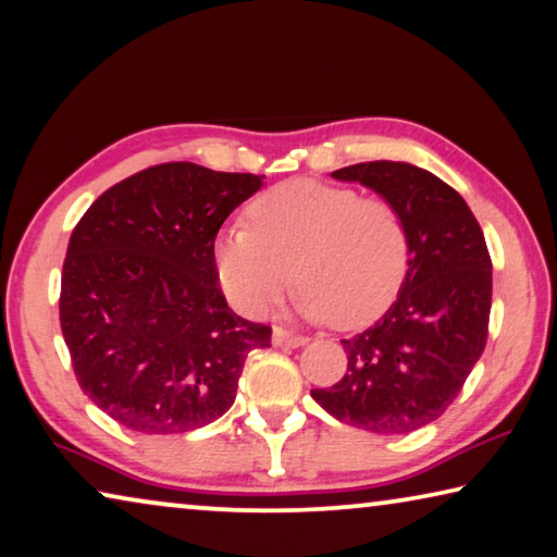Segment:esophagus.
<instances>
[{
  "mask_svg": "<svg viewBox=\"0 0 557 557\" xmlns=\"http://www.w3.org/2000/svg\"><path fill=\"white\" fill-rule=\"evenodd\" d=\"M308 338L301 336V333H294V331H286L284 326H276L273 329V346H288V348H298V346H306Z\"/></svg>",
  "mask_w": 557,
  "mask_h": 557,
  "instance_id": "obj_1",
  "label": "esophagus"
}]
</instances>
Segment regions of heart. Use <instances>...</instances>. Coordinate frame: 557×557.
<instances>
[{
  "instance_id": "obj_1",
  "label": "heart",
  "mask_w": 557,
  "mask_h": 557,
  "mask_svg": "<svg viewBox=\"0 0 557 557\" xmlns=\"http://www.w3.org/2000/svg\"><path fill=\"white\" fill-rule=\"evenodd\" d=\"M249 226L219 236L213 259L221 286L244 313L271 311L286 290L336 329L381 319L404 286L410 242L400 211L383 196L296 178L249 203Z\"/></svg>"
}]
</instances>
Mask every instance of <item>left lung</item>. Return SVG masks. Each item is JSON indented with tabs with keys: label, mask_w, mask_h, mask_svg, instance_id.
I'll use <instances>...</instances> for the list:
<instances>
[{
	"label": "left lung",
	"mask_w": 557,
	"mask_h": 557,
	"mask_svg": "<svg viewBox=\"0 0 557 557\" xmlns=\"http://www.w3.org/2000/svg\"><path fill=\"white\" fill-rule=\"evenodd\" d=\"M388 199L406 221L404 286L375 326L344 338L346 373L311 396L341 423L371 433L418 431L446 413L487 341L493 263L473 211L456 189L404 161L333 171Z\"/></svg>",
	"instance_id": "8db88e82"
}]
</instances>
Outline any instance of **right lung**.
Wrapping results in <instances>:
<instances>
[{
    "label": "right lung",
    "mask_w": 557,
    "mask_h": 557,
    "mask_svg": "<svg viewBox=\"0 0 557 557\" xmlns=\"http://www.w3.org/2000/svg\"><path fill=\"white\" fill-rule=\"evenodd\" d=\"M261 178L169 161L111 186L74 226L59 323L82 391L129 431L213 423L249 350L271 346L269 326L228 308L213 259L221 224Z\"/></svg>",
    "instance_id": "obj_1"
}]
</instances>
